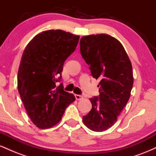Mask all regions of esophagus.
Instances as JSON below:
<instances>
[{
    "instance_id": "esophagus-1",
    "label": "esophagus",
    "mask_w": 156,
    "mask_h": 156,
    "mask_svg": "<svg viewBox=\"0 0 156 156\" xmlns=\"http://www.w3.org/2000/svg\"><path fill=\"white\" fill-rule=\"evenodd\" d=\"M75 97H76V99L77 101H80V100H82L83 98V97L80 95V94H75Z\"/></svg>"
}]
</instances>
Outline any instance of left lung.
I'll return each instance as SVG.
<instances>
[{"mask_svg":"<svg viewBox=\"0 0 156 156\" xmlns=\"http://www.w3.org/2000/svg\"><path fill=\"white\" fill-rule=\"evenodd\" d=\"M80 51L92 76L101 80L99 97L90 98L92 108L83 122L93 131H104L117 122L130 98L133 84L131 62L120 42L108 34L82 37Z\"/></svg>","mask_w":156,"mask_h":156,"instance_id":"8db88e82","label":"left lung"}]
</instances>
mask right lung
Masks as SVG:
<instances>
[{
	"mask_svg": "<svg viewBox=\"0 0 156 156\" xmlns=\"http://www.w3.org/2000/svg\"><path fill=\"white\" fill-rule=\"evenodd\" d=\"M79 36L62 30L36 35L23 52L17 75V88L32 122L47 129L62 119L65 109L76 101L60 81L64 63L75 51Z\"/></svg>",
	"mask_w": 156,
	"mask_h": 156,
	"instance_id": "obj_1",
	"label": "right lung"
}]
</instances>
